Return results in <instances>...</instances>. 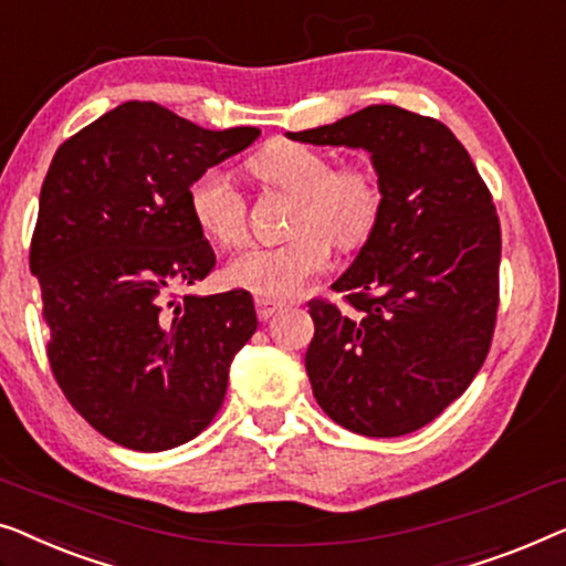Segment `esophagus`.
<instances>
[{"instance_id": "esophagus-1", "label": "esophagus", "mask_w": 566, "mask_h": 566, "mask_svg": "<svg viewBox=\"0 0 566 566\" xmlns=\"http://www.w3.org/2000/svg\"><path fill=\"white\" fill-rule=\"evenodd\" d=\"M255 306H258L260 322H268V318H273L277 311L283 308V303L281 301H270V298H258Z\"/></svg>"}]
</instances>
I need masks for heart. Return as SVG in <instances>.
<instances>
[{
	"label": "heart",
	"instance_id": "1",
	"mask_svg": "<svg viewBox=\"0 0 566 566\" xmlns=\"http://www.w3.org/2000/svg\"><path fill=\"white\" fill-rule=\"evenodd\" d=\"M260 181L296 199L283 244L248 248L224 268L227 281L258 298H291L329 265V244L355 248L378 224L382 191L365 166L334 168L324 150L303 143H277L252 160ZM188 209L211 242L234 248L248 232V203L232 176L207 168L188 188Z\"/></svg>",
	"mask_w": 566,
	"mask_h": 566
}]
</instances>
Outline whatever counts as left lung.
Instances as JSON below:
<instances>
[{
	"instance_id": "1",
	"label": "left lung",
	"mask_w": 566,
	"mask_h": 566,
	"mask_svg": "<svg viewBox=\"0 0 566 566\" xmlns=\"http://www.w3.org/2000/svg\"><path fill=\"white\" fill-rule=\"evenodd\" d=\"M289 137L370 153L378 224L332 285L347 308L308 301L306 373L332 421L403 437L460 398L488 357L501 268L493 196L452 129L400 106L373 104Z\"/></svg>"
}]
</instances>
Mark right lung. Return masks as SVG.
Instances as JSON below:
<instances>
[{"instance_id": "right-lung-1", "label": "right lung", "mask_w": 566, "mask_h": 566, "mask_svg": "<svg viewBox=\"0 0 566 566\" xmlns=\"http://www.w3.org/2000/svg\"><path fill=\"white\" fill-rule=\"evenodd\" d=\"M258 137L125 102L53 155L30 244L48 359L69 403L114 444L174 449L222 408L232 357L258 329L255 303L248 291H174L217 263L188 188Z\"/></svg>"}]
</instances>
